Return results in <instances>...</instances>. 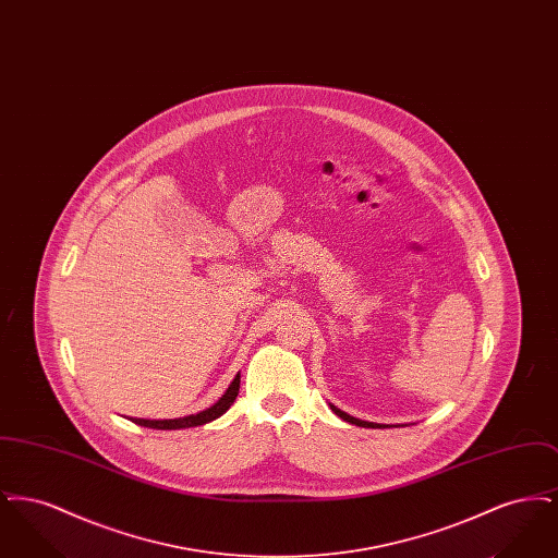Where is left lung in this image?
Segmentation results:
<instances>
[{
  "instance_id": "obj_1",
  "label": "left lung",
  "mask_w": 558,
  "mask_h": 558,
  "mask_svg": "<svg viewBox=\"0 0 558 558\" xmlns=\"http://www.w3.org/2000/svg\"><path fill=\"white\" fill-rule=\"evenodd\" d=\"M330 410L339 416V418H343L345 423H351V425L355 426H366V428H385V426H391V425H378V423H368V421H360V418H353V416H349L347 412H343V410H339L337 405H332L330 403Z\"/></svg>"
}]
</instances>
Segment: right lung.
<instances>
[{
	"instance_id": "obj_1",
	"label": "right lung",
	"mask_w": 558,
	"mask_h": 558,
	"mask_svg": "<svg viewBox=\"0 0 558 558\" xmlns=\"http://www.w3.org/2000/svg\"><path fill=\"white\" fill-rule=\"evenodd\" d=\"M240 374L230 383L228 391L213 403L211 408L198 412V414H190L184 418H169V421H148V418H130L132 423L140 426H148V428H160V430H175V428H190V426H201L211 423L215 418H219L239 396Z\"/></svg>"
}]
</instances>
